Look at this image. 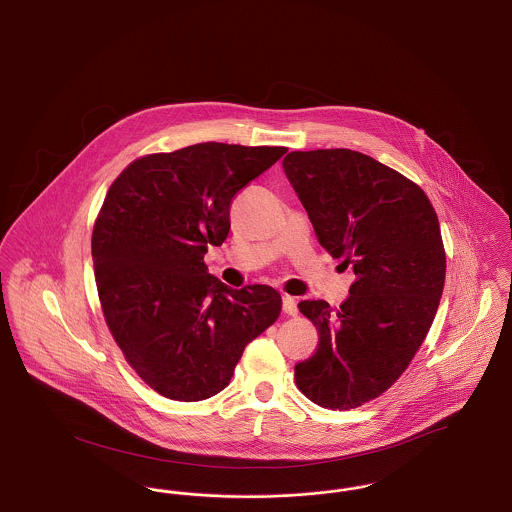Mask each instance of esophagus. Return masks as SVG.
<instances>
[{"label": "esophagus", "mask_w": 512, "mask_h": 512, "mask_svg": "<svg viewBox=\"0 0 512 512\" xmlns=\"http://www.w3.org/2000/svg\"><path fill=\"white\" fill-rule=\"evenodd\" d=\"M282 309H284L286 315L295 317V315H297V301H295V297H292V295H284V297H282Z\"/></svg>", "instance_id": "34e87169"}]
</instances>
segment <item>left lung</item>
Segmentation results:
<instances>
[{
  "label": "left lung",
  "instance_id": "8db88e82",
  "mask_svg": "<svg viewBox=\"0 0 512 512\" xmlns=\"http://www.w3.org/2000/svg\"><path fill=\"white\" fill-rule=\"evenodd\" d=\"M282 165L320 245L357 276L338 311L322 299L297 305L320 343L295 365V384L320 407L355 409L405 372L434 322L438 215L414 182L359 151H292Z\"/></svg>",
  "mask_w": 512,
  "mask_h": 512
}]
</instances>
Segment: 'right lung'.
Masks as SVG:
<instances>
[{
	"label": "right lung",
	"mask_w": 512,
	"mask_h": 512,
	"mask_svg": "<svg viewBox=\"0 0 512 512\" xmlns=\"http://www.w3.org/2000/svg\"><path fill=\"white\" fill-rule=\"evenodd\" d=\"M286 147L205 142L147 155L111 184L92 234L105 322L149 388L174 401L224 390L245 345L282 311L268 286L234 290L207 272L230 203Z\"/></svg>",
	"instance_id": "right-lung-1"
}]
</instances>
